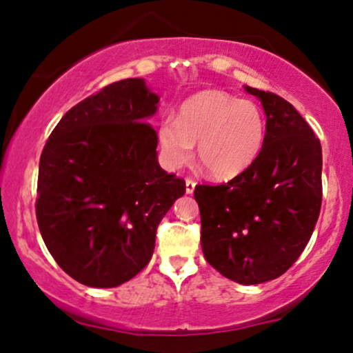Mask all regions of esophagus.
I'll list each match as a JSON object with an SVG mask.
<instances>
[{
    "label": "esophagus",
    "instance_id": "34e87169",
    "mask_svg": "<svg viewBox=\"0 0 353 353\" xmlns=\"http://www.w3.org/2000/svg\"><path fill=\"white\" fill-rule=\"evenodd\" d=\"M194 188H196V181L192 180V178H186V192H188V194H192V192H194Z\"/></svg>",
    "mask_w": 353,
    "mask_h": 353
}]
</instances>
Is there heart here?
I'll return each instance as SVG.
<instances>
[{"label":"heart","mask_w":353,"mask_h":353,"mask_svg":"<svg viewBox=\"0 0 353 353\" xmlns=\"http://www.w3.org/2000/svg\"><path fill=\"white\" fill-rule=\"evenodd\" d=\"M267 138L262 109L220 90L192 94L181 104L176 120L159 123L157 139L163 162L175 170L197 157L210 176L226 180L252 165Z\"/></svg>","instance_id":"b5f03b06"}]
</instances>
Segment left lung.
Wrapping results in <instances>:
<instances>
[{"instance_id":"left-lung-1","label":"left lung","mask_w":353,"mask_h":353,"mask_svg":"<svg viewBox=\"0 0 353 353\" xmlns=\"http://www.w3.org/2000/svg\"><path fill=\"white\" fill-rule=\"evenodd\" d=\"M262 101L267 138L248 170L221 185H197L207 262L239 284L286 273L301 257L321 209V144L281 96L244 86Z\"/></svg>"}]
</instances>
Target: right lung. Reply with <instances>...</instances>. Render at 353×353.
Listing matches in <instances>:
<instances>
[{"label": "right lung", "mask_w": 353, "mask_h": 353, "mask_svg": "<svg viewBox=\"0 0 353 353\" xmlns=\"http://www.w3.org/2000/svg\"><path fill=\"white\" fill-rule=\"evenodd\" d=\"M157 103L143 79L115 81L67 110L43 148L38 228L57 265L85 286L137 276L186 191L157 162V133L146 122Z\"/></svg>", "instance_id": "add662e5"}]
</instances>
